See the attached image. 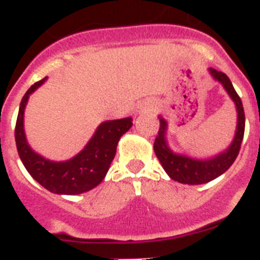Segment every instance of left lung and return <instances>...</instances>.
Wrapping results in <instances>:
<instances>
[{"mask_svg": "<svg viewBox=\"0 0 260 260\" xmlns=\"http://www.w3.org/2000/svg\"><path fill=\"white\" fill-rule=\"evenodd\" d=\"M209 73L212 78L224 87L227 94L230 95V98L235 104L238 113L237 130H235L233 142L223 153L218 154L214 158H209V159H197V158H191L184 154L174 153L169 147L166 139L167 122L166 119L159 117V132H158L155 142H154V151H155L156 158L159 159L167 175L174 181L183 184L207 183V182L222 175L223 173H226L234 164V160L237 159L239 150H241L242 141H243L244 110L241 98L234 89L230 78L224 73L218 72L211 68L209 69Z\"/></svg>", "mask_w": 260, "mask_h": 260, "instance_id": "8db88e82", "label": "left lung"}]
</instances>
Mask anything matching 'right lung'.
Segmentation results:
<instances>
[{
  "label": "right lung",
  "instance_id": "add662e5",
  "mask_svg": "<svg viewBox=\"0 0 260 260\" xmlns=\"http://www.w3.org/2000/svg\"><path fill=\"white\" fill-rule=\"evenodd\" d=\"M46 78L34 83L22 96L19 105L14 133L18 155L27 173L50 192L61 195L82 194L104 181L114 159L118 141L130 130L133 118L102 122L83 150L70 159L61 162L46 159L30 147L23 128V114L30 94L34 93Z\"/></svg>",
  "mask_w": 260,
  "mask_h": 260
}]
</instances>
